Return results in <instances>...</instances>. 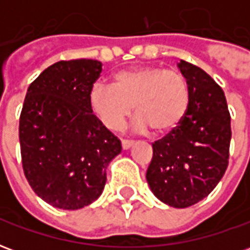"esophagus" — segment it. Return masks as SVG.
<instances>
[{
  "label": "esophagus",
  "instance_id": "1",
  "mask_svg": "<svg viewBox=\"0 0 250 250\" xmlns=\"http://www.w3.org/2000/svg\"><path fill=\"white\" fill-rule=\"evenodd\" d=\"M134 145V142L132 141H122V147H123V150H128L130 147H132Z\"/></svg>",
  "mask_w": 250,
  "mask_h": 250
}]
</instances>
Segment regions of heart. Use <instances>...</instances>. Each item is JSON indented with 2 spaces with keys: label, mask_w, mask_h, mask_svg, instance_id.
Returning <instances> with one entry per match:
<instances>
[{
  "label": "heart",
  "mask_w": 250,
  "mask_h": 250,
  "mask_svg": "<svg viewBox=\"0 0 250 250\" xmlns=\"http://www.w3.org/2000/svg\"><path fill=\"white\" fill-rule=\"evenodd\" d=\"M188 102L186 79L162 66L120 71L114 76V85L96 82L88 91L91 112L108 130L120 128L135 104V131L152 128L158 134H167L182 123Z\"/></svg>",
  "instance_id": "b5f03b06"
}]
</instances>
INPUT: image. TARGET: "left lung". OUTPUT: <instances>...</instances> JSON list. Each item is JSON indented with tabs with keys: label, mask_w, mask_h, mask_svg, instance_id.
<instances>
[{
	"label": "left lung",
	"mask_w": 250,
	"mask_h": 250,
	"mask_svg": "<svg viewBox=\"0 0 250 250\" xmlns=\"http://www.w3.org/2000/svg\"><path fill=\"white\" fill-rule=\"evenodd\" d=\"M178 69L188 87L182 123L152 143L146 179L163 204L188 208L208 197L229 163L230 114L222 88L199 66L181 60Z\"/></svg>",
	"instance_id": "obj_1"
}]
</instances>
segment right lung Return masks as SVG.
Here are the masks:
<instances>
[{
  "mask_svg": "<svg viewBox=\"0 0 250 250\" xmlns=\"http://www.w3.org/2000/svg\"><path fill=\"white\" fill-rule=\"evenodd\" d=\"M102 73L98 60L57 62L28 88L20 146L30 188L53 208L77 210L102 195L120 141L91 112L88 91Z\"/></svg>",
  "mask_w": 250,
  "mask_h": 250,
  "instance_id": "obj_1",
  "label": "right lung"
}]
</instances>
